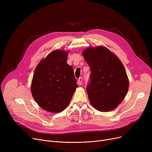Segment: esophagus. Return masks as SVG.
Instances as JSON below:
<instances>
[{
  "mask_svg": "<svg viewBox=\"0 0 152 152\" xmlns=\"http://www.w3.org/2000/svg\"><path fill=\"white\" fill-rule=\"evenodd\" d=\"M77 84H78V85H79V86L82 85V84H83V77H79V78L77 79Z\"/></svg>",
  "mask_w": 152,
  "mask_h": 152,
  "instance_id": "esophagus-1",
  "label": "esophagus"
}]
</instances>
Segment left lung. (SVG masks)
I'll return each instance as SVG.
<instances>
[{"mask_svg":"<svg viewBox=\"0 0 152 152\" xmlns=\"http://www.w3.org/2000/svg\"><path fill=\"white\" fill-rule=\"evenodd\" d=\"M83 55L91 70L87 92L91 104L100 111L116 108L129 89L126 69L117 56L107 48L89 47Z\"/></svg>","mask_w":152,"mask_h":152,"instance_id":"8db88e82","label":"left lung"}]
</instances>
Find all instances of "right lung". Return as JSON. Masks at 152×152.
Returning a JSON list of instances; mask_svg holds the SVG:
<instances>
[{
  "label": "right lung",
  "mask_w": 152,
  "mask_h": 152,
  "mask_svg": "<svg viewBox=\"0 0 152 152\" xmlns=\"http://www.w3.org/2000/svg\"><path fill=\"white\" fill-rule=\"evenodd\" d=\"M68 52L55 50L39 63L31 91L42 108L51 113L65 110L77 87L73 69L67 64Z\"/></svg>",
  "instance_id": "obj_1"
}]
</instances>
